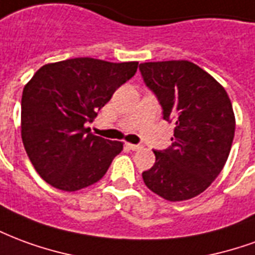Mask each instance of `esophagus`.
<instances>
[{"mask_svg": "<svg viewBox=\"0 0 255 255\" xmlns=\"http://www.w3.org/2000/svg\"><path fill=\"white\" fill-rule=\"evenodd\" d=\"M127 147L129 150H133V151H136V150L142 149V146H140V144H132V143H128Z\"/></svg>", "mask_w": 255, "mask_h": 255, "instance_id": "1", "label": "esophagus"}]
</instances>
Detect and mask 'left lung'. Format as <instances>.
<instances>
[{
    "label": "left lung",
    "instance_id": "obj_1",
    "mask_svg": "<svg viewBox=\"0 0 255 255\" xmlns=\"http://www.w3.org/2000/svg\"><path fill=\"white\" fill-rule=\"evenodd\" d=\"M139 71L164 120L175 123L172 144L154 150V165L142 173L144 184L166 201L191 199L213 183L230 155L235 135L230 97L216 79L186 60L144 63Z\"/></svg>",
    "mask_w": 255,
    "mask_h": 255
}]
</instances>
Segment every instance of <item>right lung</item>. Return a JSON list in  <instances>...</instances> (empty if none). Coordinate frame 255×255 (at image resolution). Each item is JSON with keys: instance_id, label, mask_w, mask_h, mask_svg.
Here are the masks:
<instances>
[{"instance_id": "1", "label": "right lung", "mask_w": 255, "mask_h": 255, "mask_svg": "<svg viewBox=\"0 0 255 255\" xmlns=\"http://www.w3.org/2000/svg\"><path fill=\"white\" fill-rule=\"evenodd\" d=\"M138 63L79 57L39 68L21 97V139L41 177L63 191L97 183L123 150L122 142L84 127L132 78Z\"/></svg>"}]
</instances>
